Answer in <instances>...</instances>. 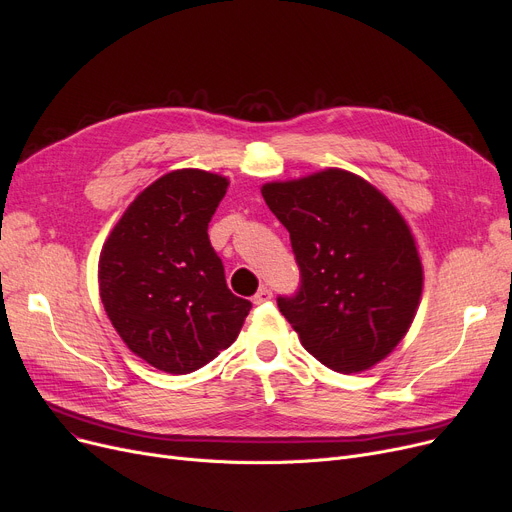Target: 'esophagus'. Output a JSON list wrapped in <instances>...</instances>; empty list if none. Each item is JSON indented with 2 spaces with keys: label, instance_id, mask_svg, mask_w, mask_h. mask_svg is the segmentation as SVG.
Here are the masks:
<instances>
[{
  "label": "esophagus",
  "instance_id": "1",
  "mask_svg": "<svg viewBox=\"0 0 512 512\" xmlns=\"http://www.w3.org/2000/svg\"><path fill=\"white\" fill-rule=\"evenodd\" d=\"M270 299H272V290L267 288V286H261V288L257 290L255 297H253V303H255V305H261V303L270 301Z\"/></svg>",
  "mask_w": 512,
  "mask_h": 512
}]
</instances>
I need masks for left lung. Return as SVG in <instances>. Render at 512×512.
<instances>
[{"instance_id": "obj_1", "label": "left lung", "mask_w": 512, "mask_h": 512, "mask_svg": "<svg viewBox=\"0 0 512 512\" xmlns=\"http://www.w3.org/2000/svg\"><path fill=\"white\" fill-rule=\"evenodd\" d=\"M261 195L290 232L301 290L278 299L305 351L338 373L384 361L407 336L423 292L415 236L365 178L326 168L274 180Z\"/></svg>"}]
</instances>
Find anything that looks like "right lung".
Instances as JSON below:
<instances>
[{
	"label": "right lung",
	"mask_w": 512,
	"mask_h": 512,
	"mask_svg": "<svg viewBox=\"0 0 512 512\" xmlns=\"http://www.w3.org/2000/svg\"><path fill=\"white\" fill-rule=\"evenodd\" d=\"M230 180L172 170L137 195L99 255V297L130 351L151 367L191 373L228 348L251 311L226 286L207 226Z\"/></svg>",
	"instance_id": "1"
}]
</instances>
